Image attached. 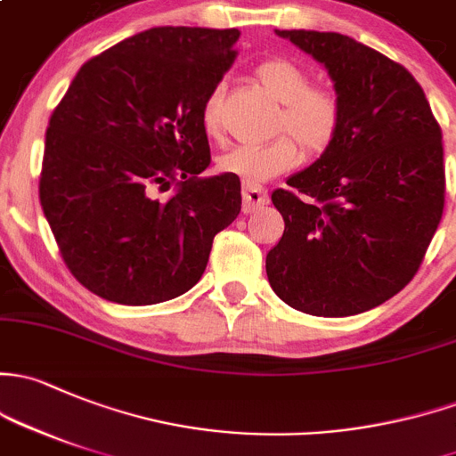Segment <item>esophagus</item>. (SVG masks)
<instances>
[{
	"instance_id": "esophagus-1",
	"label": "esophagus",
	"mask_w": 456,
	"mask_h": 456,
	"mask_svg": "<svg viewBox=\"0 0 456 456\" xmlns=\"http://www.w3.org/2000/svg\"><path fill=\"white\" fill-rule=\"evenodd\" d=\"M242 200H244L242 205L244 214H251L256 212V209L268 205V191L262 188H253V185H247V188L242 190Z\"/></svg>"
}]
</instances>
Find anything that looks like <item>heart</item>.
Returning <instances> with one entry per match:
<instances>
[{
	"instance_id": "1",
	"label": "heart",
	"mask_w": 456,
	"mask_h": 456,
	"mask_svg": "<svg viewBox=\"0 0 456 456\" xmlns=\"http://www.w3.org/2000/svg\"><path fill=\"white\" fill-rule=\"evenodd\" d=\"M256 80L281 104L273 124V142L265 146H236L216 159L220 172L233 175L247 185H260L299 164L301 153L310 159L328 152L343 124V107L337 91L313 85L308 69L295 61L273 56L256 67ZM224 89L216 87L200 109L205 135L223 133ZM299 142L300 147L296 148Z\"/></svg>"
}]
</instances>
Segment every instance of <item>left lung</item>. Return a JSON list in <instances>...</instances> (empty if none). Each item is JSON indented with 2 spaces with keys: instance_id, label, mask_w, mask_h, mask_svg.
<instances>
[{
  "instance_id": "8db88e82",
  "label": "left lung",
  "mask_w": 456,
  "mask_h": 456,
  "mask_svg": "<svg viewBox=\"0 0 456 456\" xmlns=\"http://www.w3.org/2000/svg\"><path fill=\"white\" fill-rule=\"evenodd\" d=\"M332 76L337 142L273 191L284 236L266 256L271 289L314 316L365 313L419 271L444 214L442 126L406 67L337 35L277 30Z\"/></svg>"
}]
</instances>
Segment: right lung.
<instances>
[{"label":"right lung","mask_w":456,"mask_h":456,"mask_svg":"<svg viewBox=\"0 0 456 456\" xmlns=\"http://www.w3.org/2000/svg\"><path fill=\"white\" fill-rule=\"evenodd\" d=\"M238 37L151 28L89 59L52 113L38 199L67 268L94 295L124 305L183 295L240 214L238 176H199L212 164L200 109Z\"/></svg>","instance_id":"add662e5"}]
</instances>
